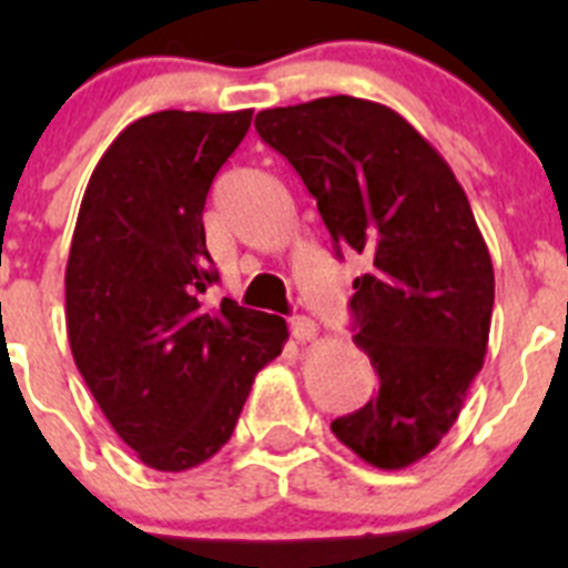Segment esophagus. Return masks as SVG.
<instances>
[{
  "mask_svg": "<svg viewBox=\"0 0 568 568\" xmlns=\"http://www.w3.org/2000/svg\"><path fill=\"white\" fill-rule=\"evenodd\" d=\"M290 333H293L295 341H313L318 335V327H315V321L307 318V315H298V318L290 321Z\"/></svg>",
  "mask_w": 568,
  "mask_h": 568,
  "instance_id": "34e87169",
  "label": "esophagus"
}]
</instances>
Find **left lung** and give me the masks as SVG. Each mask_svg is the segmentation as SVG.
I'll list each match as a JSON object with an SVG mask.
<instances>
[{"mask_svg":"<svg viewBox=\"0 0 568 568\" xmlns=\"http://www.w3.org/2000/svg\"><path fill=\"white\" fill-rule=\"evenodd\" d=\"M255 130L301 175L353 281L355 344L378 393L333 420L378 469L426 458L458 420L489 344L495 273L469 199L438 150L386 104L327 97L261 110Z\"/></svg>","mask_w":568,"mask_h":568,"instance_id":"8db88e82","label":"left lung"}]
</instances>
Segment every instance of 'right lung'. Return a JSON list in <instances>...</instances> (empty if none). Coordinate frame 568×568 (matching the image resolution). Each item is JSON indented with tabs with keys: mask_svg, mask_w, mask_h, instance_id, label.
Wrapping results in <instances>:
<instances>
[{
	"mask_svg": "<svg viewBox=\"0 0 568 568\" xmlns=\"http://www.w3.org/2000/svg\"><path fill=\"white\" fill-rule=\"evenodd\" d=\"M253 110L150 113L104 150L79 207L64 318L79 373L115 435L159 471H184L230 440L287 321L202 295L219 281L204 244L210 184Z\"/></svg>",
	"mask_w": 568,
	"mask_h": 568,
	"instance_id": "right-lung-1",
	"label": "right lung"
}]
</instances>
